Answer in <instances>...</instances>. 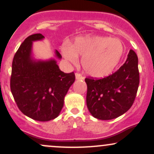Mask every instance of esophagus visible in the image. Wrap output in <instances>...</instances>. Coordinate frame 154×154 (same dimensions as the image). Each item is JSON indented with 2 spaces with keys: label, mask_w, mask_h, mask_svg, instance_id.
I'll return each mask as SVG.
<instances>
[{
  "label": "esophagus",
  "mask_w": 154,
  "mask_h": 154,
  "mask_svg": "<svg viewBox=\"0 0 154 154\" xmlns=\"http://www.w3.org/2000/svg\"><path fill=\"white\" fill-rule=\"evenodd\" d=\"M75 78L76 79H78V80H83V79H84V77H83L80 74L78 73L75 74Z\"/></svg>",
  "instance_id": "obj_1"
}]
</instances>
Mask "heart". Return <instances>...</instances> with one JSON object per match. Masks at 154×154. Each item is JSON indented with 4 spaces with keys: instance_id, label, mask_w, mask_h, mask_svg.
Here are the masks:
<instances>
[{
    "instance_id": "1",
    "label": "heart",
    "mask_w": 154,
    "mask_h": 154,
    "mask_svg": "<svg viewBox=\"0 0 154 154\" xmlns=\"http://www.w3.org/2000/svg\"><path fill=\"white\" fill-rule=\"evenodd\" d=\"M61 52L72 63L82 56V66L88 75L95 78L107 77L114 70L124 54V45L119 40L104 36L77 37L71 43L61 45Z\"/></svg>"
}]
</instances>
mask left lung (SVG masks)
I'll use <instances>...</instances> for the list:
<instances>
[{"label":"left lung","instance_id":"left-lung-1","mask_svg":"<svg viewBox=\"0 0 154 154\" xmlns=\"http://www.w3.org/2000/svg\"><path fill=\"white\" fill-rule=\"evenodd\" d=\"M86 102L93 117L101 120L117 118L127 112L135 100L139 86L138 59L130 50L119 69L103 79L86 78Z\"/></svg>","mask_w":154,"mask_h":154}]
</instances>
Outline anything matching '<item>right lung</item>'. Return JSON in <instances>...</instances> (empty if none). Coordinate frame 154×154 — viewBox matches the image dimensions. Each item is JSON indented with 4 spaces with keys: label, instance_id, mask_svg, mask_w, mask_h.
Returning <instances> with one entry per match:
<instances>
[{
    "label": "right lung",
    "instance_id": "1",
    "mask_svg": "<svg viewBox=\"0 0 154 154\" xmlns=\"http://www.w3.org/2000/svg\"><path fill=\"white\" fill-rule=\"evenodd\" d=\"M41 34L26 38L19 48L12 62L11 91L24 115L40 122L54 119L63 106L65 95L75 80L73 72L61 71L54 58L35 59L33 42L43 40ZM56 59L61 56L55 50Z\"/></svg>",
    "mask_w": 154,
    "mask_h": 154
}]
</instances>
